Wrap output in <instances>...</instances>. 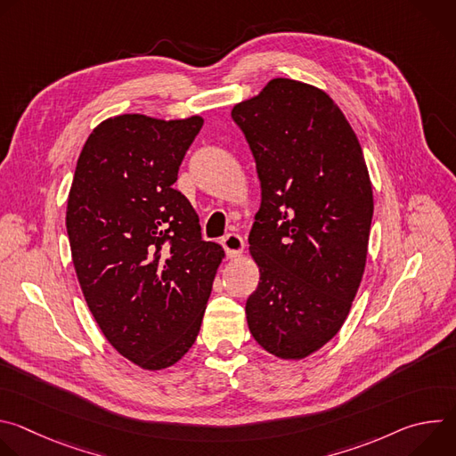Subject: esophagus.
Listing matches in <instances>:
<instances>
[{
	"label": "esophagus",
	"instance_id": "esophagus-1",
	"mask_svg": "<svg viewBox=\"0 0 456 456\" xmlns=\"http://www.w3.org/2000/svg\"><path fill=\"white\" fill-rule=\"evenodd\" d=\"M222 245H224V248H225V252H227L229 257H238V256L243 252V247H245L241 236L236 234V232L225 234L224 240H222Z\"/></svg>",
	"mask_w": 456,
	"mask_h": 456
}]
</instances>
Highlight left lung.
Returning <instances> with one entry per match:
<instances>
[{"mask_svg": "<svg viewBox=\"0 0 456 456\" xmlns=\"http://www.w3.org/2000/svg\"><path fill=\"white\" fill-rule=\"evenodd\" d=\"M231 117L262 185L248 330L269 354L303 359L339 332L362 280L373 216L362 150L339 106L294 79H273Z\"/></svg>", "mask_w": 456, "mask_h": 456, "instance_id": "left-lung-1", "label": "left lung"}]
</instances>
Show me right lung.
I'll list each match as a JSON object with an SVG mask.
<instances>
[{
  "mask_svg": "<svg viewBox=\"0 0 456 456\" xmlns=\"http://www.w3.org/2000/svg\"><path fill=\"white\" fill-rule=\"evenodd\" d=\"M202 124L199 115L106 118L69 194L67 231L88 308L110 345L144 370L173 366L197 341L224 257L173 187Z\"/></svg>",
  "mask_w": 456,
  "mask_h": 456,
  "instance_id": "obj_1",
  "label": "right lung"
}]
</instances>
